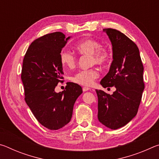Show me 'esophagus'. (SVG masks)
Segmentation results:
<instances>
[{"mask_svg":"<svg viewBox=\"0 0 159 159\" xmlns=\"http://www.w3.org/2000/svg\"><path fill=\"white\" fill-rule=\"evenodd\" d=\"M90 89V88H88V87H83V92H85V91L89 90Z\"/></svg>","mask_w":159,"mask_h":159,"instance_id":"1","label":"esophagus"}]
</instances>
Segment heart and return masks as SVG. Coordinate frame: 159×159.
<instances>
[{"instance_id":"1","label":"heart","mask_w":159,"mask_h":159,"mask_svg":"<svg viewBox=\"0 0 159 159\" xmlns=\"http://www.w3.org/2000/svg\"><path fill=\"white\" fill-rule=\"evenodd\" d=\"M78 52L81 55H90L91 64L106 65L111 57V52L108 48L102 47L101 42L95 39H85L78 42L75 45ZM78 58L71 51L62 50L60 54V61L64 68L73 69L76 65ZM99 76L96 69L80 70L75 74L71 80L83 86H91Z\"/></svg>"}]
</instances>
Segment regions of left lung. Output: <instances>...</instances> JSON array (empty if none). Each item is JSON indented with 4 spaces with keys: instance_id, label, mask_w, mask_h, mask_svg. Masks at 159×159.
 Instances as JSON below:
<instances>
[{
    "instance_id": "left-lung-1",
    "label": "left lung",
    "mask_w": 159,
    "mask_h": 159,
    "mask_svg": "<svg viewBox=\"0 0 159 159\" xmlns=\"http://www.w3.org/2000/svg\"><path fill=\"white\" fill-rule=\"evenodd\" d=\"M113 46V61L109 73L100 81L104 88L115 86L109 95L96 90L99 122L113 130L125 125L138 111L144 89V66L137 45L121 32L104 29Z\"/></svg>"
}]
</instances>
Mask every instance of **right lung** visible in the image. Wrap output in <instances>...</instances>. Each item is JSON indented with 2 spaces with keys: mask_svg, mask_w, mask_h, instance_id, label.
I'll return each instance as SVG.
<instances>
[{
  "mask_svg": "<svg viewBox=\"0 0 159 159\" xmlns=\"http://www.w3.org/2000/svg\"><path fill=\"white\" fill-rule=\"evenodd\" d=\"M69 37L61 32L45 34L31 43L23 60L21 79L25 99L42 125L56 130L71 120L74 104L83 93L74 83H66L65 90L55 92L63 82L60 54Z\"/></svg>",
  "mask_w": 159,
  "mask_h": 159,
  "instance_id": "1",
  "label": "right lung"
}]
</instances>
